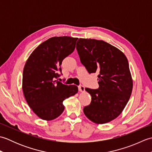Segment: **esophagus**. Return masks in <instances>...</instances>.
Masks as SVG:
<instances>
[{"label":"esophagus","instance_id":"34e87169","mask_svg":"<svg viewBox=\"0 0 152 152\" xmlns=\"http://www.w3.org/2000/svg\"><path fill=\"white\" fill-rule=\"evenodd\" d=\"M78 90L80 91V92H83L85 91V88L84 86H78Z\"/></svg>","mask_w":152,"mask_h":152}]
</instances>
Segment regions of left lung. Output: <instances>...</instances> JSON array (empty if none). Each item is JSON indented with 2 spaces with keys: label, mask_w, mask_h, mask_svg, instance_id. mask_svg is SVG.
<instances>
[{
  "label": "left lung",
  "mask_w": 152,
  "mask_h": 152,
  "mask_svg": "<svg viewBox=\"0 0 152 152\" xmlns=\"http://www.w3.org/2000/svg\"><path fill=\"white\" fill-rule=\"evenodd\" d=\"M76 50L88 72L99 74V88L85 89L91 102L83 108V112L95 124H106L121 114L131 96L133 80L127 59L122 51L103 40L80 38Z\"/></svg>",
  "instance_id": "8db88e82"
}]
</instances>
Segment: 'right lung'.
<instances>
[{"instance_id": "right-lung-1", "label": "right lung", "mask_w": 152, "mask_h": 152, "mask_svg": "<svg viewBox=\"0 0 152 152\" xmlns=\"http://www.w3.org/2000/svg\"><path fill=\"white\" fill-rule=\"evenodd\" d=\"M78 38L56 37L40 44L28 57L23 72L22 88L29 107L38 117L52 120L64 111V100L78 92V87L56 79L61 63L75 49Z\"/></svg>"}]
</instances>
